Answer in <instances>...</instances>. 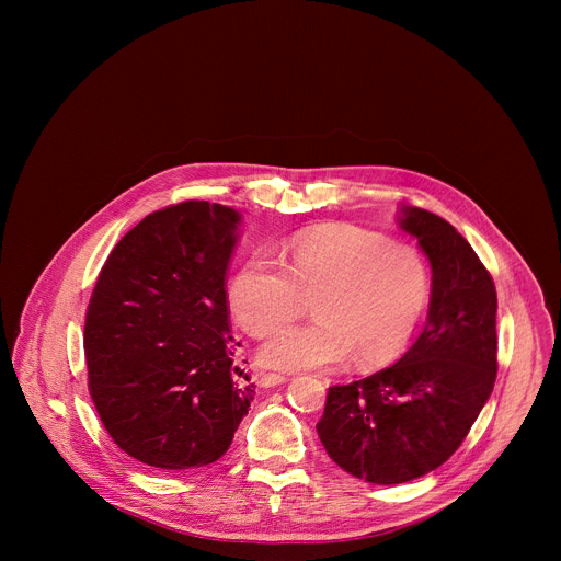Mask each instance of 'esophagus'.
I'll return each instance as SVG.
<instances>
[{"label":"esophagus","instance_id":"34e87169","mask_svg":"<svg viewBox=\"0 0 561 561\" xmlns=\"http://www.w3.org/2000/svg\"><path fill=\"white\" fill-rule=\"evenodd\" d=\"M284 381H288L284 375H275V373H260L257 375V383L262 388H275V386H279Z\"/></svg>","mask_w":561,"mask_h":561}]
</instances>
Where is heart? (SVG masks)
<instances>
[{
	"label": "heart",
	"instance_id": "heart-1",
	"mask_svg": "<svg viewBox=\"0 0 561 561\" xmlns=\"http://www.w3.org/2000/svg\"><path fill=\"white\" fill-rule=\"evenodd\" d=\"M299 297H312L314 319L264 342L262 366L329 370L353 353L368 366L411 340L428 299V268L409 242L357 226H329L290 239L284 266L266 253L251 255L228 284L234 319L255 337L293 317Z\"/></svg>",
	"mask_w": 561,
	"mask_h": 561
}]
</instances>
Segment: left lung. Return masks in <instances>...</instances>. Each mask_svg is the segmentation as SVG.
<instances>
[{
    "label": "left lung",
    "mask_w": 561,
    "mask_h": 561,
    "mask_svg": "<svg viewBox=\"0 0 561 561\" xmlns=\"http://www.w3.org/2000/svg\"><path fill=\"white\" fill-rule=\"evenodd\" d=\"M397 224L431 264L426 327L392 366L329 388L317 424L331 459L379 486L442 466L482 413L497 377V293L489 271L446 219L402 206Z\"/></svg>",
    "instance_id": "1"
}]
</instances>
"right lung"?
<instances>
[{"label":"right lung","instance_id":"right-lung-1","mask_svg":"<svg viewBox=\"0 0 561 561\" xmlns=\"http://www.w3.org/2000/svg\"><path fill=\"white\" fill-rule=\"evenodd\" d=\"M239 224V210L195 199L157 210L119 239L95 284L89 390L113 442L146 466L217 461L251 409L226 306Z\"/></svg>","mask_w":561,"mask_h":561}]
</instances>
